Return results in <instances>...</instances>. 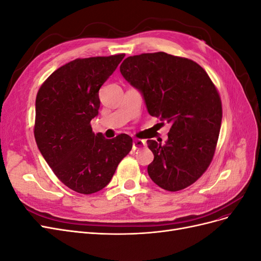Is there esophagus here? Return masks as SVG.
Masks as SVG:
<instances>
[{
  "mask_svg": "<svg viewBox=\"0 0 261 261\" xmlns=\"http://www.w3.org/2000/svg\"><path fill=\"white\" fill-rule=\"evenodd\" d=\"M146 146L145 140H141V139H135L133 141V149L136 150V149H140Z\"/></svg>",
  "mask_w": 261,
  "mask_h": 261,
  "instance_id": "34e87169",
  "label": "esophagus"
}]
</instances>
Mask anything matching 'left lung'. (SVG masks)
I'll return each mask as SVG.
<instances>
[{
	"mask_svg": "<svg viewBox=\"0 0 261 261\" xmlns=\"http://www.w3.org/2000/svg\"><path fill=\"white\" fill-rule=\"evenodd\" d=\"M120 70L143 93L149 114L171 124L164 145L147 140L154 155L150 178L169 192L191 186L217 148L222 103L215 84L196 62L164 52L128 57Z\"/></svg>",
	"mask_w": 261,
	"mask_h": 261,
	"instance_id": "8db88e82",
	"label": "left lung"
}]
</instances>
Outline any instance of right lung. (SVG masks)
<instances>
[{
    "label": "right lung",
    "mask_w": 261,
    "mask_h": 261,
    "mask_svg": "<svg viewBox=\"0 0 261 261\" xmlns=\"http://www.w3.org/2000/svg\"><path fill=\"white\" fill-rule=\"evenodd\" d=\"M125 54L76 59L53 72L36 98L35 139L57 177L72 191L89 195L105 188L133 139L120 134L107 139L92 132L99 90Z\"/></svg>",
    "instance_id": "right-lung-1"
}]
</instances>
